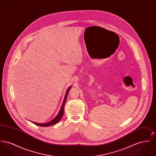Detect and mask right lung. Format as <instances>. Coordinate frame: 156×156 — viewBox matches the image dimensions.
Listing matches in <instances>:
<instances>
[{"label": "right lung", "instance_id": "1", "mask_svg": "<svg viewBox=\"0 0 156 156\" xmlns=\"http://www.w3.org/2000/svg\"><path fill=\"white\" fill-rule=\"evenodd\" d=\"M71 88V86H69L68 88L67 91H66V95H65V97H64L63 102H62V104L61 107V109H60L59 112H58V114L54 118V119H52L49 122H47V123H36V122H31L33 123H34V125H36L37 126H42V127H48V126H51V125H53L58 123L59 120H61V119L62 118V117L64 115V105L66 104V102L67 101V95H68V92H69V91Z\"/></svg>", "mask_w": 156, "mask_h": 156}]
</instances>
